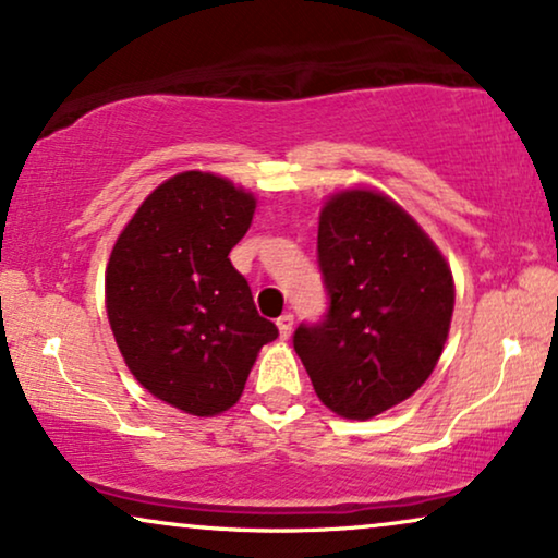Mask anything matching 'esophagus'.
<instances>
[{
	"mask_svg": "<svg viewBox=\"0 0 558 558\" xmlns=\"http://www.w3.org/2000/svg\"><path fill=\"white\" fill-rule=\"evenodd\" d=\"M275 324H278L280 337L288 339V337H291V331H293V314H283V316H280L278 322H275Z\"/></svg>",
	"mask_w": 558,
	"mask_h": 558,
	"instance_id": "34e87169",
	"label": "esophagus"
}]
</instances>
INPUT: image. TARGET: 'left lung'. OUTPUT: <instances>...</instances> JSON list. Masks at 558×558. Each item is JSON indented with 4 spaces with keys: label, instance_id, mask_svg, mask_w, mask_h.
Returning a JSON list of instances; mask_svg holds the SVG:
<instances>
[{
    "label": "left lung",
    "instance_id": "1",
    "mask_svg": "<svg viewBox=\"0 0 558 558\" xmlns=\"http://www.w3.org/2000/svg\"><path fill=\"white\" fill-rule=\"evenodd\" d=\"M322 322L301 324L295 354L326 408L367 421L411 398L444 352L454 280L436 244L375 191H341L318 217Z\"/></svg>",
    "mask_w": 558,
    "mask_h": 558
}]
</instances>
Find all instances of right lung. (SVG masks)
<instances>
[{
	"label": "right lung",
	"mask_w": 558,
	"mask_h": 558,
	"mask_svg": "<svg viewBox=\"0 0 558 558\" xmlns=\"http://www.w3.org/2000/svg\"><path fill=\"white\" fill-rule=\"evenodd\" d=\"M252 214V193L185 170L145 198L111 250L107 316L119 352L145 390L183 413L232 408L278 337L229 259Z\"/></svg>",
	"instance_id": "obj_1"
}]
</instances>
